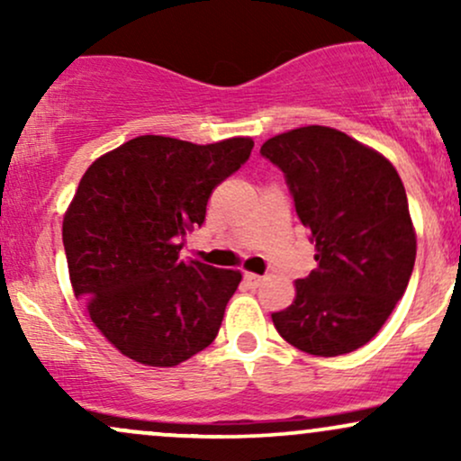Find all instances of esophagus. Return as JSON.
<instances>
[{"label":"esophagus","instance_id":"1","mask_svg":"<svg viewBox=\"0 0 461 461\" xmlns=\"http://www.w3.org/2000/svg\"><path fill=\"white\" fill-rule=\"evenodd\" d=\"M245 284L249 285V288H258V285L262 284V277L256 273H245Z\"/></svg>","mask_w":461,"mask_h":461}]
</instances>
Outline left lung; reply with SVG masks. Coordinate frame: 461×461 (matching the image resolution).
Instances as JSON below:
<instances>
[{
  "label": "left lung",
  "instance_id": "left-lung-1",
  "mask_svg": "<svg viewBox=\"0 0 461 461\" xmlns=\"http://www.w3.org/2000/svg\"><path fill=\"white\" fill-rule=\"evenodd\" d=\"M260 153L284 171L319 267L273 314L279 336L310 356H345L377 336L403 297L416 230L388 158L345 131L308 125L273 136Z\"/></svg>",
  "mask_w": 461,
  "mask_h": 461
}]
</instances>
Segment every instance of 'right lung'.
Returning <instances> with one entry per match:
<instances>
[{"instance_id": "1", "label": "right lung", "mask_w": 461, "mask_h": 461, "mask_svg": "<svg viewBox=\"0 0 461 461\" xmlns=\"http://www.w3.org/2000/svg\"><path fill=\"white\" fill-rule=\"evenodd\" d=\"M249 136L194 145L136 136L86 168L62 219L68 279L93 325L145 366L212 345L240 271L179 260L210 194L247 162Z\"/></svg>"}]
</instances>
